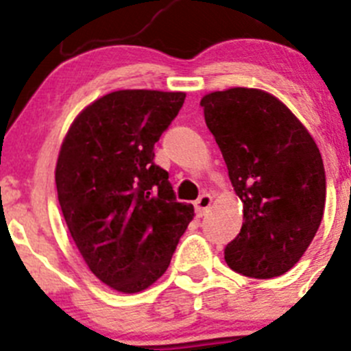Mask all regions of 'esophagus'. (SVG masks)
Listing matches in <instances>:
<instances>
[{"instance_id": "1", "label": "esophagus", "mask_w": 351, "mask_h": 351, "mask_svg": "<svg viewBox=\"0 0 351 351\" xmlns=\"http://www.w3.org/2000/svg\"><path fill=\"white\" fill-rule=\"evenodd\" d=\"M212 204V195H208V193H202L200 197H198V200L195 202V212L198 217H202V215L207 212V208L210 207Z\"/></svg>"}]
</instances>
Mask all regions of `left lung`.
<instances>
[{
  "instance_id": "left-lung-1",
  "label": "left lung",
  "mask_w": 351,
  "mask_h": 351,
  "mask_svg": "<svg viewBox=\"0 0 351 351\" xmlns=\"http://www.w3.org/2000/svg\"><path fill=\"white\" fill-rule=\"evenodd\" d=\"M200 107L243 202L244 222L226 246V263L251 278L280 277L302 258L323 219L326 173L319 149L267 91H214Z\"/></svg>"
}]
</instances>
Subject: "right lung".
I'll list each match as a JSON object with an SVG mask.
<instances>
[{
	"mask_svg": "<svg viewBox=\"0 0 351 351\" xmlns=\"http://www.w3.org/2000/svg\"><path fill=\"white\" fill-rule=\"evenodd\" d=\"M185 97L105 95L76 117L59 151L56 186L67 229L95 277L119 292L153 285L195 215L154 162V144Z\"/></svg>",
	"mask_w": 351,
	"mask_h": 351,
	"instance_id": "add662e5",
	"label": "right lung"
}]
</instances>
